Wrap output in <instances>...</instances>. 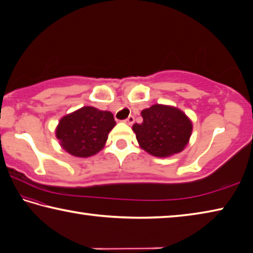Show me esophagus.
<instances>
[{
    "mask_svg": "<svg viewBox=\"0 0 253 253\" xmlns=\"http://www.w3.org/2000/svg\"><path fill=\"white\" fill-rule=\"evenodd\" d=\"M124 122H126V124H129V126H131V124H133V122H134V117L133 115H129L127 119L124 120Z\"/></svg>",
    "mask_w": 253,
    "mask_h": 253,
    "instance_id": "obj_1",
    "label": "esophagus"
}]
</instances>
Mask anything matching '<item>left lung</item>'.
<instances>
[{
    "label": "left lung",
    "instance_id": "left-lung-1",
    "mask_svg": "<svg viewBox=\"0 0 253 253\" xmlns=\"http://www.w3.org/2000/svg\"><path fill=\"white\" fill-rule=\"evenodd\" d=\"M142 123H135L141 148L154 157H169L182 151L192 132V123L182 111L172 106L154 104L141 112Z\"/></svg>",
    "mask_w": 253,
    "mask_h": 253
}]
</instances>
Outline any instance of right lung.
I'll return each instance as SVG.
<instances>
[{
    "label": "right lung",
    "mask_w": 253,
    "mask_h": 253,
    "mask_svg": "<svg viewBox=\"0 0 253 253\" xmlns=\"http://www.w3.org/2000/svg\"><path fill=\"white\" fill-rule=\"evenodd\" d=\"M114 126L113 114L109 111L83 106L60 120L56 138L66 152L74 157L86 158L104 147Z\"/></svg>",
    "instance_id": "right-lung-1"
}]
</instances>
